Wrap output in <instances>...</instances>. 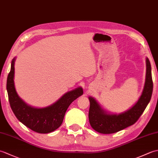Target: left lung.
I'll use <instances>...</instances> for the list:
<instances>
[{
  "label": "left lung",
  "instance_id": "1",
  "mask_svg": "<svg viewBox=\"0 0 158 158\" xmlns=\"http://www.w3.org/2000/svg\"><path fill=\"white\" fill-rule=\"evenodd\" d=\"M146 64L145 83L142 94L135 105L127 111L119 115L106 114L95 99L89 97V121L94 130L102 134H113L125 129L137 122L149 104L153 92L152 68L148 58L146 59Z\"/></svg>",
  "mask_w": 158,
  "mask_h": 158
}]
</instances>
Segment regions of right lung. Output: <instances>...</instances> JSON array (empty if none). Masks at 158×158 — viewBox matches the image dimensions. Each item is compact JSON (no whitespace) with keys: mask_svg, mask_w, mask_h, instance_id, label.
Instances as JSON below:
<instances>
[{"mask_svg":"<svg viewBox=\"0 0 158 158\" xmlns=\"http://www.w3.org/2000/svg\"><path fill=\"white\" fill-rule=\"evenodd\" d=\"M14 63L15 58H13L6 81V90L10 106L15 117L19 122L36 132L46 134L58 129L62 123L68 107L83 94V89L78 88L66 93L58 101L45 108H33L26 105L15 91L13 80Z\"/></svg>","mask_w":158,"mask_h":158,"instance_id":"1","label":"right lung"}]
</instances>
